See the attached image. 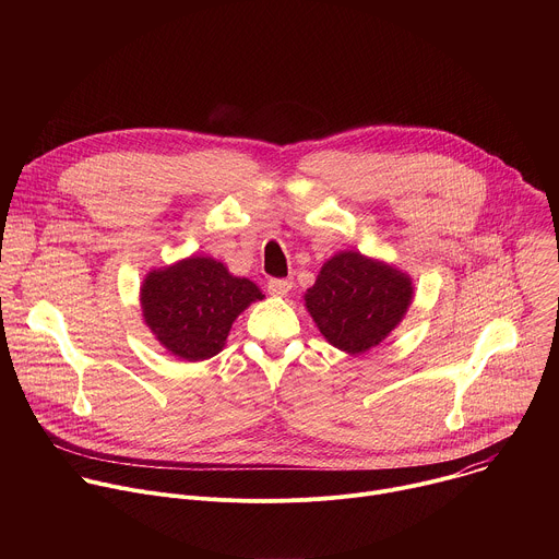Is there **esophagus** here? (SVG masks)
<instances>
[{"mask_svg": "<svg viewBox=\"0 0 559 559\" xmlns=\"http://www.w3.org/2000/svg\"><path fill=\"white\" fill-rule=\"evenodd\" d=\"M292 289V281L289 278H270L267 281V292L272 296H285Z\"/></svg>", "mask_w": 559, "mask_h": 559, "instance_id": "esophagus-1", "label": "esophagus"}]
</instances>
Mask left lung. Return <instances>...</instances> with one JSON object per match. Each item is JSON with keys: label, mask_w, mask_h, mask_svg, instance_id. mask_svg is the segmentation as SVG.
Wrapping results in <instances>:
<instances>
[{"label": "left lung", "mask_w": 559, "mask_h": 559, "mask_svg": "<svg viewBox=\"0 0 559 559\" xmlns=\"http://www.w3.org/2000/svg\"><path fill=\"white\" fill-rule=\"evenodd\" d=\"M412 294V281L403 272L358 252H341L323 265L305 305L334 347L362 354L403 321Z\"/></svg>", "instance_id": "8db88e82"}]
</instances>
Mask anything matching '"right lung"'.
<instances>
[{"instance_id":"right-lung-1","label":"right lung","mask_w":559,"mask_h":559,"mask_svg":"<svg viewBox=\"0 0 559 559\" xmlns=\"http://www.w3.org/2000/svg\"><path fill=\"white\" fill-rule=\"evenodd\" d=\"M263 294L248 278L231 276L205 257L150 272L141 287L145 325L175 356L197 362L216 356L234 318Z\"/></svg>"}]
</instances>
